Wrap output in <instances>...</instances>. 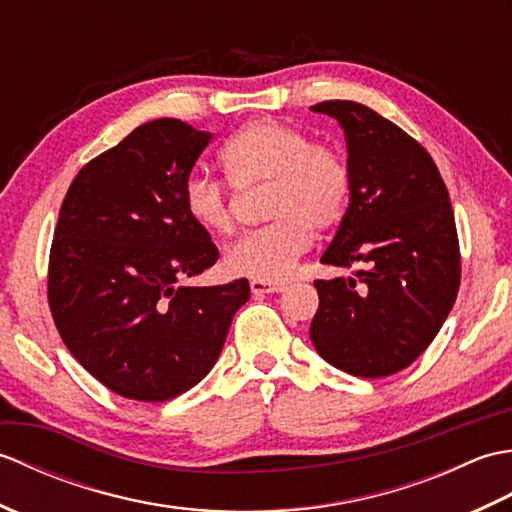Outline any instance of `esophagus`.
<instances>
[{
  "instance_id": "obj_1",
  "label": "esophagus",
  "mask_w": 512,
  "mask_h": 512,
  "mask_svg": "<svg viewBox=\"0 0 512 512\" xmlns=\"http://www.w3.org/2000/svg\"><path fill=\"white\" fill-rule=\"evenodd\" d=\"M250 290H253V295L264 297L275 295V292H284L286 284H277V281H250Z\"/></svg>"
}]
</instances>
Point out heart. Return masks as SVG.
<instances>
[{
	"mask_svg": "<svg viewBox=\"0 0 512 512\" xmlns=\"http://www.w3.org/2000/svg\"><path fill=\"white\" fill-rule=\"evenodd\" d=\"M220 162L235 189L266 184L264 209L273 220L228 246L226 270L253 281H284L310 246V228L325 231L343 217L350 169L334 149L310 143L299 129L273 118L246 123L224 145ZM182 202L202 231L226 235L233 228L231 204L217 180L191 176Z\"/></svg>",
	"mask_w": 512,
	"mask_h": 512,
	"instance_id": "obj_1",
	"label": "heart"
}]
</instances>
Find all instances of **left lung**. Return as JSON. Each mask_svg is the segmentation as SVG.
I'll return each instance as SVG.
<instances>
[{"mask_svg":"<svg viewBox=\"0 0 512 512\" xmlns=\"http://www.w3.org/2000/svg\"><path fill=\"white\" fill-rule=\"evenodd\" d=\"M312 112L339 121L347 143L350 204L323 264L354 277L314 281L310 339L321 358L361 378L409 367L436 339L460 288V244L449 191L418 140L354 101Z\"/></svg>","mask_w":512,"mask_h":512,"instance_id":"left-lung-1","label":"left lung"}]
</instances>
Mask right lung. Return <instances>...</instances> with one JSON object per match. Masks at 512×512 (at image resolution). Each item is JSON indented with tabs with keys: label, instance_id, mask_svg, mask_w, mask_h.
<instances>
[{
	"label": "right lung",
	"instance_id": "add662e5",
	"mask_svg": "<svg viewBox=\"0 0 512 512\" xmlns=\"http://www.w3.org/2000/svg\"><path fill=\"white\" fill-rule=\"evenodd\" d=\"M213 134L178 118L136 127L85 165L54 228L48 303L70 354L114 394L165 402L220 356L248 279L180 286L217 262L184 211V184Z\"/></svg>",
	"mask_w": 512,
	"mask_h": 512
}]
</instances>
